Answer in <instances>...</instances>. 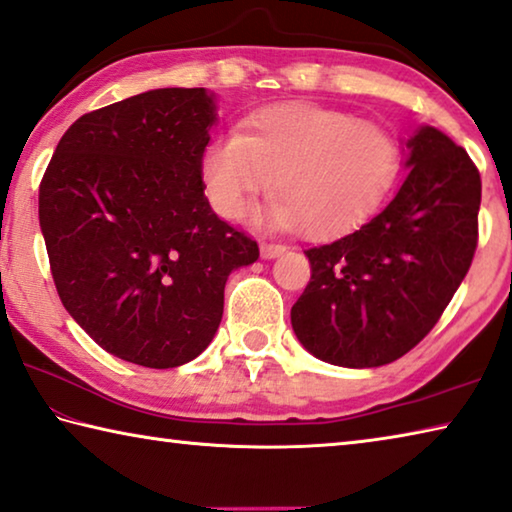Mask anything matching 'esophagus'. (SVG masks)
Masks as SVG:
<instances>
[{"label":"esophagus","mask_w":512,"mask_h":512,"mask_svg":"<svg viewBox=\"0 0 512 512\" xmlns=\"http://www.w3.org/2000/svg\"><path fill=\"white\" fill-rule=\"evenodd\" d=\"M286 251V245H279V242H261V256L263 258H276Z\"/></svg>","instance_id":"esophagus-1"}]
</instances>
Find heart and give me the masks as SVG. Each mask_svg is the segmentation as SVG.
I'll use <instances>...</instances> for the list:
<instances>
[{
    "mask_svg": "<svg viewBox=\"0 0 512 512\" xmlns=\"http://www.w3.org/2000/svg\"><path fill=\"white\" fill-rule=\"evenodd\" d=\"M390 131L313 104L267 106L242 133H224L201 156L206 197L222 217H240L270 195L272 220L313 240L342 236L370 217L397 179Z\"/></svg>",
    "mask_w": 512,
    "mask_h": 512,
    "instance_id": "b5f03b06",
    "label": "heart"
}]
</instances>
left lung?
<instances>
[{
	"label": "left lung",
	"instance_id": "obj_1",
	"mask_svg": "<svg viewBox=\"0 0 512 512\" xmlns=\"http://www.w3.org/2000/svg\"><path fill=\"white\" fill-rule=\"evenodd\" d=\"M395 199L349 236L306 249L311 281L292 306L297 338L342 367H379L429 335L479 245L481 174L463 147L422 127Z\"/></svg>",
	"mask_w": 512,
	"mask_h": 512
}]
</instances>
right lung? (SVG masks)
Masks as SVG:
<instances>
[{"label": "right lung", "instance_id": "add662e5", "mask_svg": "<svg viewBox=\"0 0 512 512\" xmlns=\"http://www.w3.org/2000/svg\"><path fill=\"white\" fill-rule=\"evenodd\" d=\"M204 88H158L81 115L40 181L38 215L65 311L99 347L154 370L211 345L224 286L258 245L213 213Z\"/></svg>", "mask_w": 512, "mask_h": 512}]
</instances>
